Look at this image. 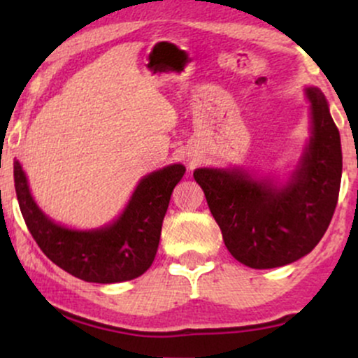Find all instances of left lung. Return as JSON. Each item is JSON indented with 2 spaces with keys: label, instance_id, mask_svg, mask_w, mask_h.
Returning a JSON list of instances; mask_svg holds the SVG:
<instances>
[{
  "label": "left lung",
  "instance_id": "left-lung-1",
  "mask_svg": "<svg viewBox=\"0 0 358 358\" xmlns=\"http://www.w3.org/2000/svg\"><path fill=\"white\" fill-rule=\"evenodd\" d=\"M306 97L311 138L289 182L259 180L237 168L193 171L225 248L249 268H279L306 256L334 217L342 180L340 133L323 94L308 87Z\"/></svg>",
  "mask_w": 358,
  "mask_h": 358
}]
</instances>
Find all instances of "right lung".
Listing matches in <instances>:
<instances>
[{
	"instance_id": "1",
	"label": "right lung",
	"mask_w": 358,
	"mask_h": 358,
	"mask_svg": "<svg viewBox=\"0 0 358 358\" xmlns=\"http://www.w3.org/2000/svg\"><path fill=\"white\" fill-rule=\"evenodd\" d=\"M13 175L24 224L45 256L72 276L109 285L141 276L153 264L171 192L185 166L178 163L146 175L117 220L94 231L55 224L35 203L20 162Z\"/></svg>"
}]
</instances>
